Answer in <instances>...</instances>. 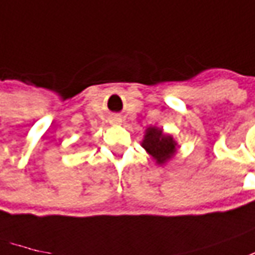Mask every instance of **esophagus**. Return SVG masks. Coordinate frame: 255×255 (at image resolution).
Returning a JSON list of instances; mask_svg holds the SVG:
<instances>
[{"label":"esophagus","instance_id":"1","mask_svg":"<svg viewBox=\"0 0 255 255\" xmlns=\"http://www.w3.org/2000/svg\"><path fill=\"white\" fill-rule=\"evenodd\" d=\"M113 121H114V123H117V124H120V123H121V119H120V117H114Z\"/></svg>","mask_w":255,"mask_h":255}]
</instances>
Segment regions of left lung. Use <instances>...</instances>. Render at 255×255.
I'll return each mask as SVG.
<instances>
[{"mask_svg":"<svg viewBox=\"0 0 255 255\" xmlns=\"http://www.w3.org/2000/svg\"><path fill=\"white\" fill-rule=\"evenodd\" d=\"M141 146L155 159V163L165 165L178 152L179 145L171 134L163 132L162 128L148 127L145 129Z\"/></svg>","mask_w":255,"mask_h":255,"instance_id":"obj_1","label":"left lung"}]
</instances>
